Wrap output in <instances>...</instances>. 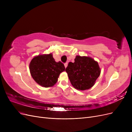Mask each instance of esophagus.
<instances>
[{
  "mask_svg": "<svg viewBox=\"0 0 132 132\" xmlns=\"http://www.w3.org/2000/svg\"><path fill=\"white\" fill-rule=\"evenodd\" d=\"M64 66H65V68H67V66H68V63H67V62L65 63H64Z\"/></svg>",
  "mask_w": 132,
  "mask_h": 132,
  "instance_id": "1",
  "label": "esophagus"
}]
</instances>
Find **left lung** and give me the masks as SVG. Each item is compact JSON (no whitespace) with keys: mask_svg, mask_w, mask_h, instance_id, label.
<instances>
[{"mask_svg":"<svg viewBox=\"0 0 132 132\" xmlns=\"http://www.w3.org/2000/svg\"><path fill=\"white\" fill-rule=\"evenodd\" d=\"M74 61L69 62L65 69L71 85L79 90L89 89L101 73L98 63L90 57L80 55Z\"/></svg>","mask_w":132,"mask_h":132,"instance_id":"1","label":"left lung"}]
</instances>
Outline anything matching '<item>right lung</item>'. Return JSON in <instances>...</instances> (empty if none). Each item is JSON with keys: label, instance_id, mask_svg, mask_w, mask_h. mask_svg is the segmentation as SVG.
I'll list each match as a JSON object with an SVG mask.
<instances>
[{"label": "right lung", "instance_id": "obj_1", "mask_svg": "<svg viewBox=\"0 0 132 132\" xmlns=\"http://www.w3.org/2000/svg\"><path fill=\"white\" fill-rule=\"evenodd\" d=\"M65 69L64 64L55 62L51 53L39 55L34 57L30 63L32 77L39 85L45 87L53 86L59 74Z\"/></svg>", "mask_w": 132, "mask_h": 132}]
</instances>
